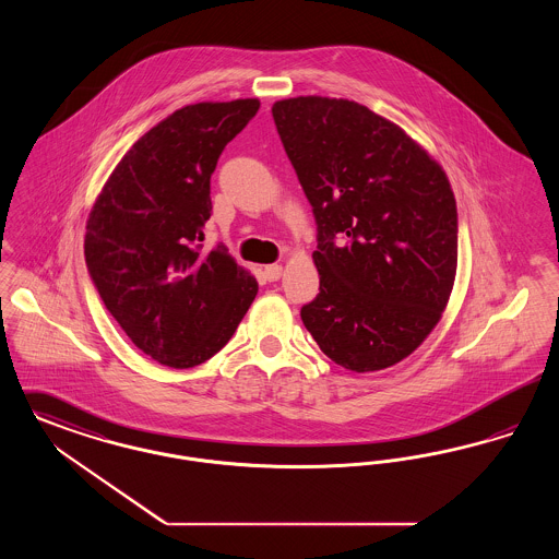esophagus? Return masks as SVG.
<instances>
[{
  "mask_svg": "<svg viewBox=\"0 0 559 559\" xmlns=\"http://www.w3.org/2000/svg\"><path fill=\"white\" fill-rule=\"evenodd\" d=\"M283 276V266H278V264H270L264 269V278L269 281V283H274V281H278Z\"/></svg>",
  "mask_w": 559,
  "mask_h": 559,
  "instance_id": "1",
  "label": "esophagus"
}]
</instances>
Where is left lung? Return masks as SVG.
Segmentation results:
<instances>
[{
  "instance_id": "8db88e82",
  "label": "left lung",
  "mask_w": 559,
  "mask_h": 559,
  "mask_svg": "<svg viewBox=\"0 0 559 559\" xmlns=\"http://www.w3.org/2000/svg\"><path fill=\"white\" fill-rule=\"evenodd\" d=\"M312 205L320 293L301 308L338 366L374 372L437 326L457 266V210L443 168L366 106L290 97L272 106Z\"/></svg>"
}]
</instances>
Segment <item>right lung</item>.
<instances>
[{"label": "right lung", "mask_w": 559, "mask_h": 559, "mask_svg": "<svg viewBox=\"0 0 559 559\" xmlns=\"http://www.w3.org/2000/svg\"><path fill=\"white\" fill-rule=\"evenodd\" d=\"M258 99L185 106L143 134L114 168L87 221L85 262L106 310L145 356L193 368L237 331L258 283L216 246L210 177Z\"/></svg>", "instance_id": "obj_1"}]
</instances>
